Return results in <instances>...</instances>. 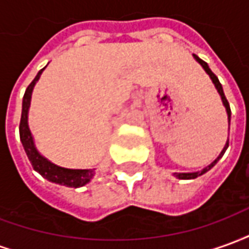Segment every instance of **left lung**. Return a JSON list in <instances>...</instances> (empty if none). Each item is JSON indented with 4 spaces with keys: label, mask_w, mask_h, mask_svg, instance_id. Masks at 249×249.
<instances>
[{
    "label": "left lung",
    "mask_w": 249,
    "mask_h": 249,
    "mask_svg": "<svg viewBox=\"0 0 249 249\" xmlns=\"http://www.w3.org/2000/svg\"><path fill=\"white\" fill-rule=\"evenodd\" d=\"M193 57H195V60H196V61H197L200 65L203 66V69L207 71V74L211 77V80H212V82L214 84V88L217 89V92H219L220 97H221V101H223V105H224L225 110H227V114H228V126H230V124H231V108H230V104H228V101H227V98H225L224 90H223V87H221V84H220L219 78L214 76L213 71L209 69V66H208V64H207V62L203 61L201 58H198L196 54H193ZM227 148H228V141H227V144H225V146L223 148V151H221V153L219 155V157H217V159H216L213 162H211L208 167L204 168L203 171H200V172H191V173H175V176H176L178 178H181V180H189V178H198V176H201V175H204L205 172H208L211 168L214 167V164H216V162L219 161L220 159L223 157L224 152L227 151Z\"/></svg>",
    "instance_id": "8db88e82"
}]
</instances>
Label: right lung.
<instances>
[{
  "mask_svg": "<svg viewBox=\"0 0 249 249\" xmlns=\"http://www.w3.org/2000/svg\"><path fill=\"white\" fill-rule=\"evenodd\" d=\"M44 69H41L37 73L35 80L30 82L29 87L25 90L24 98H22V113H21V121H19V139H21V142L28 155L29 161L32 162V167L35 171L40 173L42 178H45L52 183L65 185V187H82L92 180L94 176V169H69V168H62L53 164L37 151L33 136L30 133L29 125H28V112H29L30 100H32V92H33L36 82L38 81Z\"/></svg>",
  "mask_w": 249,
  "mask_h": 249,
  "instance_id": "obj_1",
  "label": "right lung"
}]
</instances>
